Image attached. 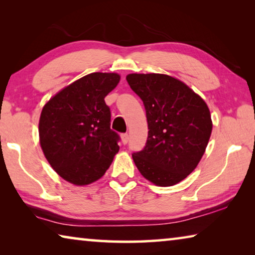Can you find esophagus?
<instances>
[{
  "instance_id": "1",
  "label": "esophagus",
  "mask_w": 255,
  "mask_h": 255,
  "mask_svg": "<svg viewBox=\"0 0 255 255\" xmlns=\"http://www.w3.org/2000/svg\"><path fill=\"white\" fill-rule=\"evenodd\" d=\"M128 139H129L128 133H123V135H122V141H123V144H127V143H128Z\"/></svg>"
}]
</instances>
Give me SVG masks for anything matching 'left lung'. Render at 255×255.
Listing matches in <instances>:
<instances>
[{
	"instance_id": "8db88e82",
	"label": "left lung",
	"mask_w": 255,
	"mask_h": 255,
	"mask_svg": "<svg viewBox=\"0 0 255 255\" xmlns=\"http://www.w3.org/2000/svg\"><path fill=\"white\" fill-rule=\"evenodd\" d=\"M126 79L143 100L148 124L146 146L132 154L138 171L158 187L181 182L206 152L213 130L208 106L173 76L132 73Z\"/></svg>"
}]
</instances>
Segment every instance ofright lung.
<instances>
[{
	"label": "right lung",
	"instance_id": "add662e5",
	"mask_svg": "<svg viewBox=\"0 0 255 255\" xmlns=\"http://www.w3.org/2000/svg\"><path fill=\"white\" fill-rule=\"evenodd\" d=\"M120 81L118 73L96 72L73 82L46 102L39 119V143L60 178L75 185L96 182L118 153L105 98Z\"/></svg>",
	"mask_w": 255,
	"mask_h": 255
}]
</instances>
